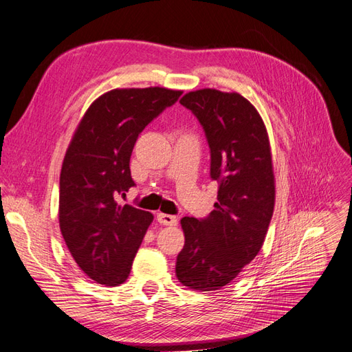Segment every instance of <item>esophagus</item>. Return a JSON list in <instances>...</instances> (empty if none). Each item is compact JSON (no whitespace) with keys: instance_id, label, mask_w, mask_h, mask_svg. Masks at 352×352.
I'll return each mask as SVG.
<instances>
[{"instance_id":"34e87169","label":"esophagus","mask_w":352,"mask_h":352,"mask_svg":"<svg viewBox=\"0 0 352 352\" xmlns=\"http://www.w3.org/2000/svg\"><path fill=\"white\" fill-rule=\"evenodd\" d=\"M158 223H162L164 226H176L177 225V217L172 214H164V212H158L157 214Z\"/></svg>"}]
</instances>
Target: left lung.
Here are the masks:
<instances>
[{"label": "left lung", "instance_id": "left-lung-1", "mask_svg": "<svg viewBox=\"0 0 352 352\" xmlns=\"http://www.w3.org/2000/svg\"><path fill=\"white\" fill-rule=\"evenodd\" d=\"M180 104L194 113L210 146L217 202L206 219L180 220L185 245L176 276L194 291L230 283L263 247L274 208V175L267 129L238 92L198 89Z\"/></svg>", "mask_w": 352, "mask_h": 352}]
</instances>
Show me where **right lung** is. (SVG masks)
Instances as JSON below:
<instances>
[{"mask_svg":"<svg viewBox=\"0 0 352 352\" xmlns=\"http://www.w3.org/2000/svg\"><path fill=\"white\" fill-rule=\"evenodd\" d=\"M182 91L113 89L95 100L74 132L60 173L61 235L80 270L105 286L123 283L154 216L119 204L135 186L131 155L138 136Z\"/></svg>","mask_w":352,"mask_h":352,"instance_id":"obj_1","label":"right lung"}]
</instances>
